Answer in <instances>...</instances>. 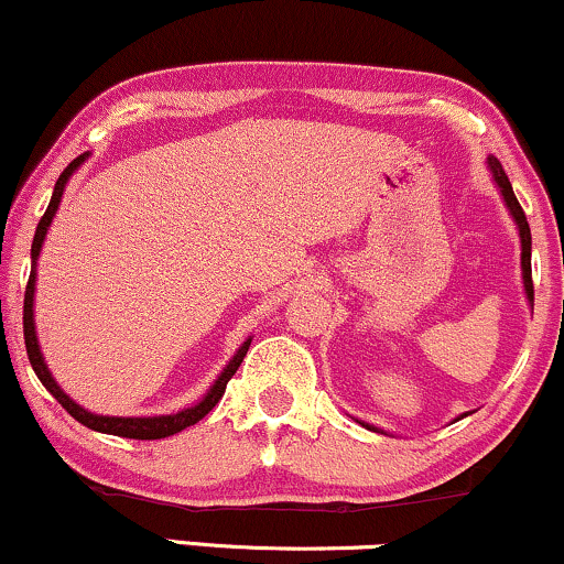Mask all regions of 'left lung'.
<instances>
[{
    "label": "left lung",
    "instance_id": "obj_1",
    "mask_svg": "<svg viewBox=\"0 0 564 564\" xmlns=\"http://www.w3.org/2000/svg\"><path fill=\"white\" fill-rule=\"evenodd\" d=\"M487 166H489L491 182H495V187L500 189L505 208H508V213H510L512 220H516V226H518V237H520V270H523V291H525V299H529V304H531V310H533V281H531V229H529V220H525V213H523V208H520V203H518L516 192H512V184H510V180H508V174H505L502 163L497 161L495 155H489V159H487ZM463 416H468V413H460L458 419H463ZM458 419H455V422H458ZM361 426H367V430H372V432L388 434V432L380 430V426H375V424L361 422Z\"/></svg>",
    "mask_w": 564,
    "mask_h": 564
}]
</instances>
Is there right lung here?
Segmentation results:
<instances>
[{"label": "right lung", "mask_w": 564, "mask_h": 564, "mask_svg": "<svg viewBox=\"0 0 564 564\" xmlns=\"http://www.w3.org/2000/svg\"><path fill=\"white\" fill-rule=\"evenodd\" d=\"M88 155L90 153L77 155V159L69 163L67 169L62 171L59 180H56V184H54L52 203H48L44 218L39 220V229H35L33 247H31V278H28L25 306H23V335H25L28 359H31V367H33V372L39 375L41 384H44L48 393H52L56 401L62 403V409L67 411L69 416L77 419V422H80L83 426H88V430L101 432V434H117V437H130V440H161V437H171V434H176V432L187 430V426H192V424H197L199 419L205 416V413L213 411V405L220 401V395H224L226 382L231 380L234 372H237L241 361H245L247 348H249V344H252V335H249L245 344L237 348V354L231 356L229 365L224 367V372H220L216 380H213V384H210L208 390H205V395L199 398L197 403H192V405H187V409H182V411H176V413H159V416H104V413H93L88 409H83L80 403H75L73 398L64 393V390L59 388V382L54 380V375L48 372V365H46L44 354H41V346H39V335H35V315H33L35 268H39L41 247H44L48 226H52L56 210H59V203H62L64 189H67V182L73 180L75 171L80 169L85 161H88Z\"/></svg>", "instance_id": "add662e5"}]
</instances>
